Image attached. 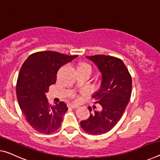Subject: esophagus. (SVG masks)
Segmentation results:
<instances>
[{
    "mask_svg": "<svg viewBox=\"0 0 160 160\" xmlns=\"http://www.w3.org/2000/svg\"><path fill=\"white\" fill-rule=\"evenodd\" d=\"M69 106L70 108H72L73 109H76V108H79V105H77V104H70Z\"/></svg>",
    "mask_w": 160,
    "mask_h": 160,
    "instance_id": "esophagus-1",
    "label": "esophagus"
}]
</instances>
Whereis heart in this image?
Instances as JSON below:
<instances>
[{
    "label": "heart",
    "instance_id": "obj_1",
    "mask_svg": "<svg viewBox=\"0 0 160 160\" xmlns=\"http://www.w3.org/2000/svg\"><path fill=\"white\" fill-rule=\"evenodd\" d=\"M79 66H89V65H87V64H85V63H82V64H80Z\"/></svg>",
    "mask_w": 160,
    "mask_h": 160
}]
</instances>
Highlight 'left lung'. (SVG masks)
<instances>
[{
  "label": "left lung",
  "mask_w": 160,
  "mask_h": 160,
  "mask_svg": "<svg viewBox=\"0 0 160 160\" xmlns=\"http://www.w3.org/2000/svg\"><path fill=\"white\" fill-rule=\"evenodd\" d=\"M86 58L102 73L100 87L92 98L98 100L95 103L100 104L102 110H94L89 118L80 122V125L86 132L100 135L112 130L122 116L130 99L132 78L122 60L118 58L98 55ZM88 108L92 112L91 107Z\"/></svg>",
  "instance_id": "left-lung-1"
}]
</instances>
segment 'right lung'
I'll return each instance as SVG.
<instances>
[{
	"mask_svg": "<svg viewBox=\"0 0 160 160\" xmlns=\"http://www.w3.org/2000/svg\"><path fill=\"white\" fill-rule=\"evenodd\" d=\"M77 57L54 51L38 52L22 64L16 85L18 101L25 120L39 132L50 134L61 126L67 105L60 102L50 105L46 93L56 82L60 68Z\"/></svg>",
	"mask_w": 160,
	"mask_h": 160,
	"instance_id": "1",
	"label": "right lung"
}]
</instances>
